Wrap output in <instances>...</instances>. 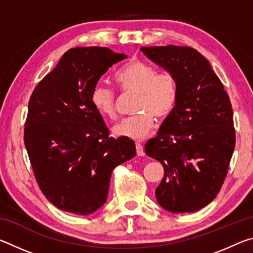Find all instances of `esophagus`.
Here are the masks:
<instances>
[{"instance_id": "esophagus-1", "label": "esophagus", "mask_w": 253, "mask_h": 253, "mask_svg": "<svg viewBox=\"0 0 253 253\" xmlns=\"http://www.w3.org/2000/svg\"><path fill=\"white\" fill-rule=\"evenodd\" d=\"M136 153H137V155H138V156H144L145 155V151H144L143 145L140 144L139 142L136 143Z\"/></svg>"}]
</instances>
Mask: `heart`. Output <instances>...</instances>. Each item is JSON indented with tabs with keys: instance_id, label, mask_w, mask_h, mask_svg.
<instances>
[{
	"instance_id": "b5f03b06",
	"label": "heart",
	"mask_w": 253,
	"mask_h": 253,
	"mask_svg": "<svg viewBox=\"0 0 253 253\" xmlns=\"http://www.w3.org/2000/svg\"><path fill=\"white\" fill-rule=\"evenodd\" d=\"M114 79L122 89L137 93L135 111L139 113L123 119L113 127L115 136L128 139H143L155 126L157 118H166L177 100L176 81L169 74H156L145 63L134 60L117 70ZM91 104L101 116L116 118L115 95L108 87L97 84L90 93Z\"/></svg>"
}]
</instances>
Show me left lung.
<instances>
[{
	"mask_svg": "<svg viewBox=\"0 0 253 253\" xmlns=\"http://www.w3.org/2000/svg\"><path fill=\"white\" fill-rule=\"evenodd\" d=\"M140 51L176 81L177 100L146 155L164 168L155 190L166 211H199L215 199L235 146L233 110L219 77L191 46H143Z\"/></svg>",
	"mask_w": 253,
	"mask_h": 253,
	"instance_id": "left-lung-1",
	"label": "left lung"
}]
</instances>
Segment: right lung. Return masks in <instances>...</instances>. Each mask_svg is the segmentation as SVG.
I'll return each instance as SVG.
<instances>
[{
    "instance_id": "1",
    "label": "right lung",
    "mask_w": 253,
    "mask_h": 253,
    "mask_svg": "<svg viewBox=\"0 0 253 253\" xmlns=\"http://www.w3.org/2000/svg\"><path fill=\"white\" fill-rule=\"evenodd\" d=\"M126 58L99 46L68 50L30 98L25 148L42 193L62 211H97L114 169L136 155L134 140L109 137L90 99L101 76Z\"/></svg>"
}]
</instances>
